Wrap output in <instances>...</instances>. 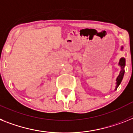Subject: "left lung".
Instances as JSON below:
<instances>
[{"instance_id": "obj_1", "label": "left lung", "mask_w": 133, "mask_h": 133, "mask_svg": "<svg viewBox=\"0 0 133 133\" xmlns=\"http://www.w3.org/2000/svg\"><path fill=\"white\" fill-rule=\"evenodd\" d=\"M123 47L122 46L121 49L122 50ZM125 64H126V60L125 58L122 57L121 59H120V61H119V65L120 66V68H121V70H120V74H119V75L116 78V89L115 90H116L118 89V86L120 85V84L121 83L122 80V78H123L124 74V67H125Z\"/></svg>"}]
</instances>
